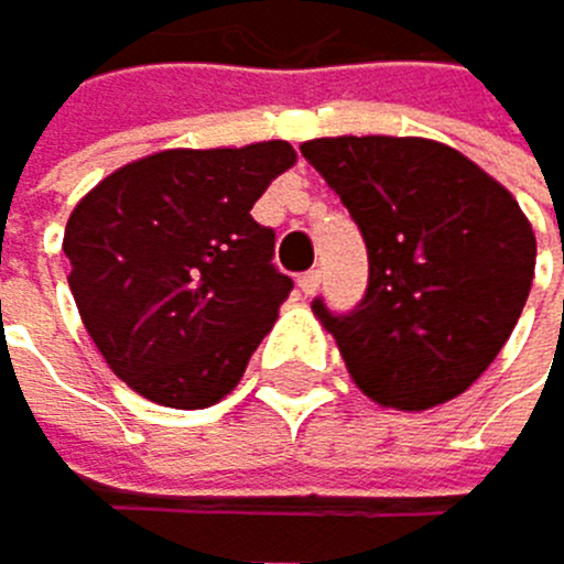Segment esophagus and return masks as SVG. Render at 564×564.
<instances>
[{"label": "esophagus", "instance_id": "obj_1", "mask_svg": "<svg viewBox=\"0 0 564 564\" xmlns=\"http://www.w3.org/2000/svg\"><path fill=\"white\" fill-rule=\"evenodd\" d=\"M319 284H323V273H319V270H312V273H305V276H297V291H302L305 297H312L315 291H319Z\"/></svg>", "mask_w": 564, "mask_h": 564}]
</instances>
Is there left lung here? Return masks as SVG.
I'll list each match as a JSON object with an SVG mask.
<instances>
[{"label": "left lung", "mask_w": 564, "mask_h": 564, "mask_svg": "<svg viewBox=\"0 0 564 564\" xmlns=\"http://www.w3.org/2000/svg\"><path fill=\"white\" fill-rule=\"evenodd\" d=\"M302 158L344 199L368 249L350 315L312 312L354 386L397 411L449 403L485 376L527 305L538 238L520 203L424 135H323Z\"/></svg>", "instance_id": "left-lung-1"}]
</instances>
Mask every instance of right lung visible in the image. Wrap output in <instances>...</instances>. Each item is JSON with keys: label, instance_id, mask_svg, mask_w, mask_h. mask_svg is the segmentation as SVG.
Masks as SVG:
<instances>
[{"label": "right lung", "instance_id": "obj_1", "mask_svg": "<svg viewBox=\"0 0 564 564\" xmlns=\"http://www.w3.org/2000/svg\"><path fill=\"white\" fill-rule=\"evenodd\" d=\"M288 140L161 150L97 182L62 252L79 319L129 389L203 411L241 382L291 294L256 199L294 167Z\"/></svg>", "mask_w": 564, "mask_h": 564}]
</instances>
